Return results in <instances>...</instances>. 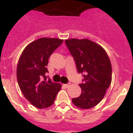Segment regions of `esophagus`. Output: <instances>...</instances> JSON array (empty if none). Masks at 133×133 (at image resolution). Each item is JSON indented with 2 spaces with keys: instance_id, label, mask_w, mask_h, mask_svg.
I'll return each mask as SVG.
<instances>
[{
  "instance_id": "obj_1",
  "label": "esophagus",
  "mask_w": 133,
  "mask_h": 133,
  "mask_svg": "<svg viewBox=\"0 0 133 133\" xmlns=\"http://www.w3.org/2000/svg\"><path fill=\"white\" fill-rule=\"evenodd\" d=\"M64 87H65L67 88H68L69 86H70V84H69V83H68V84H64Z\"/></svg>"
}]
</instances>
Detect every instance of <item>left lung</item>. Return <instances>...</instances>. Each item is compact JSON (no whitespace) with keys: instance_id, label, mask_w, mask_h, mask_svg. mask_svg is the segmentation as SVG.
Listing matches in <instances>:
<instances>
[{"instance_id":"obj_1","label":"left lung","mask_w":133,"mask_h":133,"mask_svg":"<svg viewBox=\"0 0 133 133\" xmlns=\"http://www.w3.org/2000/svg\"><path fill=\"white\" fill-rule=\"evenodd\" d=\"M75 61L77 71L83 73V83L79 84L81 94L72 103L81 109L97 105L103 99L112 81L111 63L101 45L83 38L65 41Z\"/></svg>"}]
</instances>
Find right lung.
Segmentation results:
<instances>
[{
	"label": "right lung",
	"mask_w": 133,
	"mask_h": 133,
	"mask_svg": "<svg viewBox=\"0 0 133 133\" xmlns=\"http://www.w3.org/2000/svg\"><path fill=\"white\" fill-rule=\"evenodd\" d=\"M63 41L56 38H38L26 46L20 56L18 83L24 97L39 109L51 106L61 88L60 83L52 82L45 74L50 55Z\"/></svg>",
	"instance_id": "obj_1"
}]
</instances>
